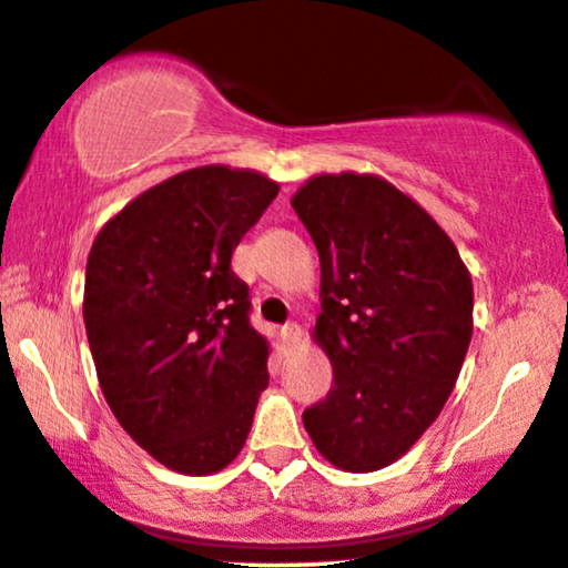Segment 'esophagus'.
<instances>
[{"label":"esophagus","mask_w":568,"mask_h":568,"mask_svg":"<svg viewBox=\"0 0 568 568\" xmlns=\"http://www.w3.org/2000/svg\"><path fill=\"white\" fill-rule=\"evenodd\" d=\"M280 335H283V341L288 343V346H296V343L301 341V327L296 325V322H288V325L280 329Z\"/></svg>","instance_id":"34e87169"}]
</instances>
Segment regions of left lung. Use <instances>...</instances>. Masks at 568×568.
Instances as JSON below:
<instances>
[{
  "label": "left lung",
  "instance_id": "1",
  "mask_svg": "<svg viewBox=\"0 0 568 568\" xmlns=\"http://www.w3.org/2000/svg\"><path fill=\"white\" fill-rule=\"evenodd\" d=\"M291 204L320 251L314 341L335 383L304 427L337 469L377 471L454 390L471 341L469 270L443 227L377 175H314Z\"/></svg>",
  "mask_w": 568,
  "mask_h": 568
}]
</instances>
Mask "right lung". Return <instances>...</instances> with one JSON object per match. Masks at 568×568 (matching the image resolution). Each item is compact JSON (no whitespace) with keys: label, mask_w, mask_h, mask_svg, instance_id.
Segmentation results:
<instances>
[{"label":"right lung","mask_w":568,"mask_h":568,"mask_svg":"<svg viewBox=\"0 0 568 568\" xmlns=\"http://www.w3.org/2000/svg\"><path fill=\"white\" fill-rule=\"evenodd\" d=\"M277 191L225 164L178 172L91 246L83 320L99 385L125 433L181 475H214L241 454L270 383V343L231 256Z\"/></svg>","instance_id":"1"}]
</instances>
